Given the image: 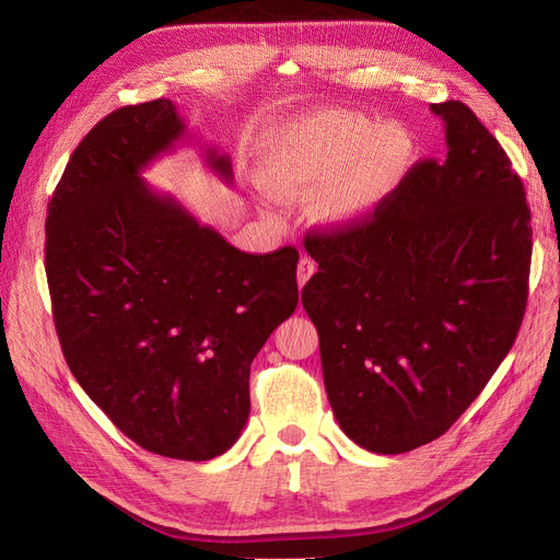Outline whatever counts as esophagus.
<instances>
[{
  "label": "esophagus",
  "instance_id": "esophagus-1",
  "mask_svg": "<svg viewBox=\"0 0 560 560\" xmlns=\"http://www.w3.org/2000/svg\"><path fill=\"white\" fill-rule=\"evenodd\" d=\"M315 270H317V266H315V261H313L311 257H301V259H299V268H296V280H299V287L306 284V282L313 278Z\"/></svg>",
  "mask_w": 560,
  "mask_h": 560
}]
</instances>
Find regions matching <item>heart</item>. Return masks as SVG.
I'll return each mask as SVG.
<instances>
[{
    "mask_svg": "<svg viewBox=\"0 0 560 560\" xmlns=\"http://www.w3.org/2000/svg\"><path fill=\"white\" fill-rule=\"evenodd\" d=\"M411 161L413 140L404 126L325 109L280 128L257 177L278 200L313 198V214L325 226L354 229L397 189Z\"/></svg>",
    "mask_w": 560,
    "mask_h": 560,
    "instance_id": "obj_1",
    "label": "heart"
}]
</instances>
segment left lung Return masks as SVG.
Wrapping results in <instances>:
<instances>
[{"mask_svg":"<svg viewBox=\"0 0 560 560\" xmlns=\"http://www.w3.org/2000/svg\"><path fill=\"white\" fill-rule=\"evenodd\" d=\"M425 159L364 224L308 231L301 303L341 430L371 453L442 436L512 350L528 301L530 208L510 156L467 105H432Z\"/></svg>","mask_w":560,"mask_h":560,"instance_id":"1","label":"left lung"}]
</instances>
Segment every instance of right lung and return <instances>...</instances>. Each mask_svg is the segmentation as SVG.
<instances>
[{
	"label": "right lung",
	"instance_id": "add662e5",
	"mask_svg": "<svg viewBox=\"0 0 560 560\" xmlns=\"http://www.w3.org/2000/svg\"><path fill=\"white\" fill-rule=\"evenodd\" d=\"M171 100L107 114L48 202L46 278L67 366L144 451L210 460L249 416V364L299 303L294 247L247 254L140 177L184 138ZM208 165L231 182V161Z\"/></svg>",
	"mask_w": 560,
	"mask_h": 560
}]
</instances>
